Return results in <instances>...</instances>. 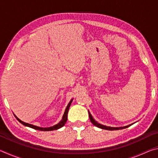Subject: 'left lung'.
Returning <instances> with one entry per match:
<instances>
[{
    "mask_svg": "<svg viewBox=\"0 0 158 158\" xmlns=\"http://www.w3.org/2000/svg\"><path fill=\"white\" fill-rule=\"evenodd\" d=\"M89 118H90V121H91L92 123L95 125V126L98 127L99 128H101V129H103V130H122V129H125V128H127L128 127H130V125H132L134 123H132L130 125H126V126H123V127H109V126H106V125H102L100 123H99L98 122H97L95 121V120L93 118L92 115L90 114V111H89Z\"/></svg>",
    "mask_w": 158,
    "mask_h": 158,
    "instance_id": "1",
    "label": "left lung"
}]
</instances>
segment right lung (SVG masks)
<instances>
[{"instance_id": "right-lung-1", "label": "right lung", "mask_w": 158, "mask_h": 158, "mask_svg": "<svg viewBox=\"0 0 158 158\" xmlns=\"http://www.w3.org/2000/svg\"><path fill=\"white\" fill-rule=\"evenodd\" d=\"M73 99H71V100L69 101V102L68 103V106H67V107L65 110V112H64L63 114V116L62 117V119H61V121L57 123L56 125H53V126L52 127H38V126H36V125H32V124H29L27 123H25L22 121H21L19 118H18L15 116L16 118H17L21 124H23V125H25L26 127H29L31 128H33V129L35 130H40V131H52V130H58L59 129V128L62 127L63 126H64L65 124V123L67 121V120H68V111H69V106L71 105V103L72 102H73Z\"/></svg>"}]
</instances>
